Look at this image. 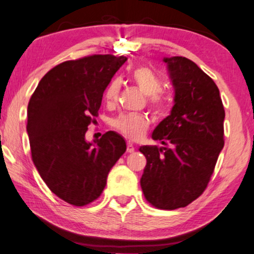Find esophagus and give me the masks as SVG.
<instances>
[{
  "instance_id": "obj_1",
  "label": "esophagus",
  "mask_w": 254,
  "mask_h": 254,
  "mask_svg": "<svg viewBox=\"0 0 254 254\" xmlns=\"http://www.w3.org/2000/svg\"><path fill=\"white\" fill-rule=\"evenodd\" d=\"M135 150L134 144L131 142H127V152H133Z\"/></svg>"
}]
</instances>
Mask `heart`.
<instances>
[{"label": "heart", "instance_id": "obj_1", "mask_svg": "<svg viewBox=\"0 0 254 254\" xmlns=\"http://www.w3.org/2000/svg\"><path fill=\"white\" fill-rule=\"evenodd\" d=\"M131 78L135 85L147 96V102L150 109L157 114H163L169 110L171 99L165 91H163V81L150 68H135L131 72ZM121 89L120 78L114 77L106 85L104 97L109 104L117 103ZM112 127L121 134L131 140L138 138L144 134L149 126V120L142 114L125 113L120 114L112 120Z\"/></svg>", "mask_w": 254, "mask_h": 254}]
</instances>
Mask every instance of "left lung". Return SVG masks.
Segmentation results:
<instances>
[{
    "label": "left lung",
    "instance_id": "left-lung-1",
    "mask_svg": "<svg viewBox=\"0 0 254 254\" xmlns=\"http://www.w3.org/2000/svg\"><path fill=\"white\" fill-rule=\"evenodd\" d=\"M175 88L171 114L152 138L164 147L143 145L147 158L141 189L158 209L186 207L207 189L224 145V107L220 90L190 59L164 58Z\"/></svg>",
    "mask_w": 254,
    "mask_h": 254
}]
</instances>
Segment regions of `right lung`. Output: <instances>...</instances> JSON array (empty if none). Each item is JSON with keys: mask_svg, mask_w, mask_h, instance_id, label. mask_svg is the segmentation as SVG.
I'll list each match as a JSON object with an SVG mask.
<instances>
[{"mask_svg": "<svg viewBox=\"0 0 254 254\" xmlns=\"http://www.w3.org/2000/svg\"><path fill=\"white\" fill-rule=\"evenodd\" d=\"M127 58L95 54L52 68L31 96L26 130L32 161L55 195L72 206L100 196L110 170L126 151V142L107 131L96 145L85 141L98 116L104 90Z\"/></svg>", "mask_w": 254, "mask_h": 254, "instance_id": "1", "label": "right lung"}]
</instances>
